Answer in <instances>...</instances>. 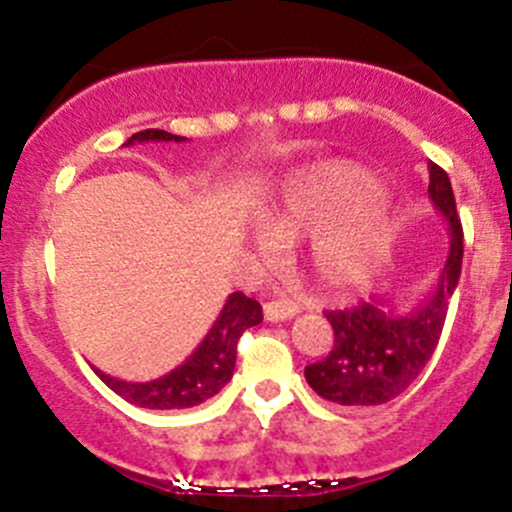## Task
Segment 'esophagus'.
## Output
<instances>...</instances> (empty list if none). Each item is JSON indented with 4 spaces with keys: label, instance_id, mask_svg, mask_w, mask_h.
<instances>
[{
    "label": "esophagus",
    "instance_id": "34e87169",
    "mask_svg": "<svg viewBox=\"0 0 512 512\" xmlns=\"http://www.w3.org/2000/svg\"><path fill=\"white\" fill-rule=\"evenodd\" d=\"M262 312H265L267 322H285V319H292L299 312V307L289 299H277V302H267Z\"/></svg>",
    "mask_w": 512,
    "mask_h": 512
}]
</instances>
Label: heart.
Instances as JSON below:
<instances>
[{
    "label": "heart",
    "mask_w": 512,
    "mask_h": 512,
    "mask_svg": "<svg viewBox=\"0 0 512 512\" xmlns=\"http://www.w3.org/2000/svg\"><path fill=\"white\" fill-rule=\"evenodd\" d=\"M262 232L289 245L307 232L309 270L322 285L359 287L396 245V220L376 178L349 160H324L287 180L280 200L262 215ZM262 250L270 243L260 242Z\"/></svg>",
    "instance_id": "heart-1"
}]
</instances>
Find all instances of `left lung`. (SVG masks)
<instances>
[{
	"label": "left lung",
	"mask_w": 512,
	"mask_h": 512,
	"mask_svg": "<svg viewBox=\"0 0 512 512\" xmlns=\"http://www.w3.org/2000/svg\"><path fill=\"white\" fill-rule=\"evenodd\" d=\"M428 198L448 223L451 247L436 287L411 312L396 304L361 302L344 312H327L334 347L327 359L304 366V379L322 399L342 406H379L404 394L428 364L441 339L448 302L463 265V227L451 180L428 165Z\"/></svg>",
	"instance_id": "1"
}]
</instances>
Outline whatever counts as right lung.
I'll return each instance as SVG.
<instances>
[{
  "instance_id": "obj_1",
  "label": "right lung",
  "mask_w": 512,
  "mask_h": 512,
  "mask_svg": "<svg viewBox=\"0 0 512 512\" xmlns=\"http://www.w3.org/2000/svg\"><path fill=\"white\" fill-rule=\"evenodd\" d=\"M148 141H175L183 143L188 138L173 136L168 131H158V128H148V131L133 133L123 146H133V143H148ZM262 322V307L257 299L245 297L242 292H232L225 299L223 309H220L218 319L205 334L203 342L198 344L193 354L168 371L165 376L153 381H121L116 376L103 374L101 369L94 371L98 379L116 391L121 399L128 404L141 406V409H190L203 401L213 399L220 389L232 379L235 371V356H237V342H240L242 332L255 324Z\"/></svg>"
}]
</instances>
